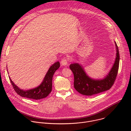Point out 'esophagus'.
I'll return each instance as SVG.
<instances>
[{
    "label": "esophagus",
    "mask_w": 131,
    "mask_h": 131,
    "mask_svg": "<svg viewBox=\"0 0 131 131\" xmlns=\"http://www.w3.org/2000/svg\"><path fill=\"white\" fill-rule=\"evenodd\" d=\"M61 64L62 65L64 66H66L68 64V60L66 58H63L62 60H61Z\"/></svg>",
    "instance_id": "34e87169"
}]
</instances>
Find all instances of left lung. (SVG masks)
I'll use <instances>...</instances> for the list:
<instances>
[{
    "mask_svg": "<svg viewBox=\"0 0 131 131\" xmlns=\"http://www.w3.org/2000/svg\"><path fill=\"white\" fill-rule=\"evenodd\" d=\"M115 42L117 51L116 58L113 67L105 78L95 80L90 78L85 73L83 68L78 63L70 64V69L74 76V88L80 94L92 96L109 90L114 84L119 69L120 55L118 46Z\"/></svg>",
    "mask_w": 131,
    "mask_h": 131,
    "instance_id": "obj_1",
    "label": "left lung"
}]
</instances>
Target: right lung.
I'll return each instance as SVG.
<instances>
[{
	"instance_id": "right-lung-1",
	"label": "right lung",
	"mask_w": 131,
	"mask_h": 131,
	"mask_svg": "<svg viewBox=\"0 0 131 131\" xmlns=\"http://www.w3.org/2000/svg\"><path fill=\"white\" fill-rule=\"evenodd\" d=\"M60 66V64L59 62H55L53 64L49 69L42 82L40 85L38 87L31 90H23L20 89L13 82L10 77L9 78L14 90L17 94L22 97L30 99L35 100H40L46 97L51 93L52 91V78L53 74Z\"/></svg>"
}]
</instances>
